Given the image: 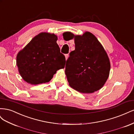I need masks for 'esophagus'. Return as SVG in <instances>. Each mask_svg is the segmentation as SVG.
Returning <instances> with one entry per match:
<instances>
[{"label": "esophagus", "mask_w": 134, "mask_h": 134, "mask_svg": "<svg viewBox=\"0 0 134 134\" xmlns=\"http://www.w3.org/2000/svg\"><path fill=\"white\" fill-rule=\"evenodd\" d=\"M69 54H65V56L66 60L68 59V57H69Z\"/></svg>", "instance_id": "esophagus-1"}]
</instances>
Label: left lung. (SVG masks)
<instances>
[{
	"label": "left lung",
	"instance_id": "1",
	"mask_svg": "<svg viewBox=\"0 0 134 134\" xmlns=\"http://www.w3.org/2000/svg\"><path fill=\"white\" fill-rule=\"evenodd\" d=\"M70 40L74 39L75 50L66 60L65 74L70 86L83 93H91L102 88L107 80L110 62L102 44L92 34L74 36L66 32Z\"/></svg>",
	"mask_w": 134,
	"mask_h": 134
}]
</instances>
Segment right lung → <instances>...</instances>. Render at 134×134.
Wrapping results in <instances>:
<instances>
[{
	"instance_id": "add662e5",
	"label": "right lung",
	"mask_w": 134,
	"mask_h": 134,
	"mask_svg": "<svg viewBox=\"0 0 134 134\" xmlns=\"http://www.w3.org/2000/svg\"><path fill=\"white\" fill-rule=\"evenodd\" d=\"M54 34L40 33L17 56V65L22 78L31 84L48 82L56 71L64 68L65 56L60 52Z\"/></svg>"
}]
</instances>
